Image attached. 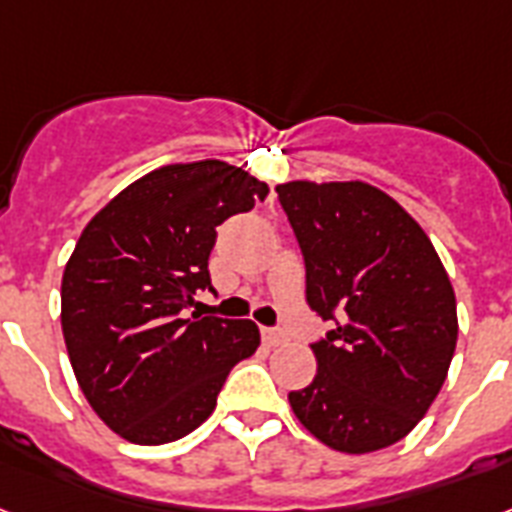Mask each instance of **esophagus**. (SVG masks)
<instances>
[{"label":"esophagus","instance_id":"esophagus-1","mask_svg":"<svg viewBox=\"0 0 512 512\" xmlns=\"http://www.w3.org/2000/svg\"><path fill=\"white\" fill-rule=\"evenodd\" d=\"M261 337H264L266 345H280V342H285V332H282V329H274V327L261 329Z\"/></svg>","mask_w":512,"mask_h":512}]
</instances>
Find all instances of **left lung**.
Returning <instances> with one entry per match:
<instances>
[{"label":"left lung","instance_id":"8db88e82","mask_svg":"<svg viewBox=\"0 0 512 512\" xmlns=\"http://www.w3.org/2000/svg\"><path fill=\"white\" fill-rule=\"evenodd\" d=\"M306 259V301L335 322L311 345L314 382L295 418L337 453L363 455L413 432L447 379L455 293L416 219L361 180L277 185Z\"/></svg>","mask_w":512,"mask_h":512}]
</instances>
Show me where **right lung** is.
I'll return each instance as SVG.
<instances>
[{"label": "right lung", "mask_w": 512, "mask_h": 512, "mask_svg": "<svg viewBox=\"0 0 512 512\" xmlns=\"http://www.w3.org/2000/svg\"><path fill=\"white\" fill-rule=\"evenodd\" d=\"M269 185L219 159L167 164L120 190L62 274V335L96 416L133 445H167L211 416L227 374L259 348L251 319H185L209 287L217 227Z\"/></svg>", "instance_id": "1"}]
</instances>
